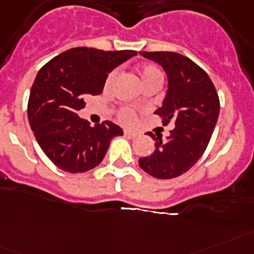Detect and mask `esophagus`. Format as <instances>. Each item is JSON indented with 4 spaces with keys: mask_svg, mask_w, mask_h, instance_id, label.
<instances>
[{
    "mask_svg": "<svg viewBox=\"0 0 254 254\" xmlns=\"http://www.w3.org/2000/svg\"><path fill=\"white\" fill-rule=\"evenodd\" d=\"M125 136H127V137H129V139H135L136 136H137V133L131 131V129H125Z\"/></svg>",
    "mask_w": 254,
    "mask_h": 254,
    "instance_id": "1",
    "label": "esophagus"
}]
</instances>
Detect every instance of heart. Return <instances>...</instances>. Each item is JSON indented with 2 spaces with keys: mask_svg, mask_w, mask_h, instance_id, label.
Returning <instances> with one entry per match:
<instances>
[{
  "mask_svg": "<svg viewBox=\"0 0 254 254\" xmlns=\"http://www.w3.org/2000/svg\"><path fill=\"white\" fill-rule=\"evenodd\" d=\"M139 75L141 77L142 83H148V81L152 80H162V74H161V71L157 68L156 66H153V64H144L139 68ZM115 77H117V71H112L109 76L106 77V81H105V87L110 88L114 83ZM121 121H123L125 123H131L133 121V113L128 109H125L121 113Z\"/></svg>",
  "mask_w": 254,
  "mask_h": 254,
  "instance_id": "heart-1",
  "label": "heart"
}]
</instances>
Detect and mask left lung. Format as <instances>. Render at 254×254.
I'll return each instance as SVG.
<instances>
[{"instance_id": "left-lung-1", "label": "left lung", "mask_w": 254, "mask_h": 254, "mask_svg": "<svg viewBox=\"0 0 254 254\" xmlns=\"http://www.w3.org/2000/svg\"><path fill=\"white\" fill-rule=\"evenodd\" d=\"M144 58L156 62L167 75V92L156 114L163 125L174 121L175 128L167 140L162 135H148L156 149L139 158L145 173L158 179H173L187 173L204 154L219 115V98L213 81L200 66L174 52H140Z\"/></svg>"}]
</instances>
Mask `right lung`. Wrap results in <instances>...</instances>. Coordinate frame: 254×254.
I'll return each mask as SVG.
<instances>
[{
	"mask_svg": "<svg viewBox=\"0 0 254 254\" xmlns=\"http://www.w3.org/2000/svg\"><path fill=\"white\" fill-rule=\"evenodd\" d=\"M135 50L72 48L40 68L28 100V121L40 148L67 173H85L104 160L123 129L110 121L89 126L77 112L87 96L100 94L108 75L136 56Z\"/></svg>",
	"mask_w": 254,
	"mask_h": 254,
	"instance_id": "obj_1",
	"label": "right lung"
}]
</instances>
